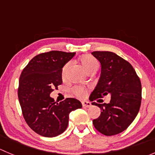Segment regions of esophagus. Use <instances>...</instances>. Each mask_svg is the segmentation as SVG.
Here are the masks:
<instances>
[{
    "mask_svg": "<svg viewBox=\"0 0 155 155\" xmlns=\"http://www.w3.org/2000/svg\"><path fill=\"white\" fill-rule=\"evenodd\" d=\"M82 107H86V108L90 107L91 106V104L90 102H88V101H82Z\"/></svg>",
    "mask_w": 155,
    "mask_h": 155,
    "instance_id": "1",
    "label": "esophagus"
}]
</instances>
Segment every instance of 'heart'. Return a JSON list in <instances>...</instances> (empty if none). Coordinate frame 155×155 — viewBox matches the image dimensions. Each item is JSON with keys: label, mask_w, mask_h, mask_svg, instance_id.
Instances as JSON below:
<instances>
[{"label": "heart", "mask_w": 155, "mask_h": 155, "mask_svg": "<svg viewBox=\"0 0 155 155\" xmlns=\"http://www.w3.org/2000/svg\"><path fill=\"white\" fill-rule=\"evenodd\" d=\"M79 62L87 73L91 71L96 72L99 67V64H98L97 59L90 54H85V55L82 56L79 59ZM70 63H67L62 68L61 76L63 79H65L66 77L67 73L70 69ZM72 92L79 97H83L86 94V89L81 86H75L72 88Z\"/></svg>", "instance_id": "obj_1"}]
</instances>
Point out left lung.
Returning <instances> with one entry per match:
<instances>
[{
    "label": "left lung",
    "mask_w": 155,
    "mask_h": 155,
    "mask_svg": "<svg viewBox=\"0 0 155 155\" xmlns=\"http://www.w3.org/2000/svg\"><path fill=\"white\" fill-rule=\"evenodd\" d=\"M91 54L101 62V74L89 99L94 101L111 95L109 104L92 103L101 109V115L93 120V124L104 135H115L126 130L138 114L141 82L132 65L115 53L96 51Z\"/></svg>",
    "instance_id": "1"
}]
</instances>
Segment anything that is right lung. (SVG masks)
I'll list each match as a JSON object with an SVG mask.
<instances>
[{"label":"right lung","instance_id":"add662e5","mask_svg":"<svg viewBox=\"0 0 155 155\" xmlns=\"http://www.w3.org/2000/svg\"><path fill=\"white\" fill-rule=\"evenodd\" d=\"M75 54L61 51L41 53L21 72L18 101L26 123L39 135L54 137L61 134L68 127L70 112L82 107L75 98L56 103L49 97L54 87L62 84V68Z\"/></svg>","mask_w":155,"mask_h":155}]
</instances>
